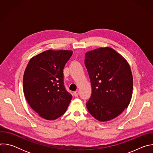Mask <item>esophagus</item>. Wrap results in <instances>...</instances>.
<instances>
[{"instance_id":"esophagus-1","label":"esophagus","mask_w":153,"mask_h":153,"mask_svg":"<svg viewBox=\"0 0 153 153\" xmlns=\"http://www.w3.org/2000/svg\"><path fill=\"white\" fill-rule=\"evenodd\" d=\"M79 93V91L78 90H77V91H76L74 92V96L75 97H76V96H78Z\"/></svg>"}]
</instances>
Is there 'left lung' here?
Listing matches in <instances>:
<instances>
[{"label": "left lung", "mask_w": 153, "mask_h": 153, "mask_svg": "<svg viewBox=\"0 0 153 153\" xmlns=\"http://www.w3.org/2000/svg\"><path fill=\"white\" fill-rule=\"evenodd\" d=\"M85 64L92 87L86 103L89 113L101 122L116 117L132 97L133 80L128 63L114 50L105 47L86 53Z\"/></svg>", "instance_id": "8db88e82"}]
</instances>
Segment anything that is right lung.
<instances>
[{
    "label": "right lung",
    "mask_w": 153,
    "mask_h": 153,
    "mask_svg": "<svg viewBox=\"0 0 153 153\" xmlns=\"http://www.w3.org/2000/svg\"><path fill=\"white\" fill-rule=\"evenodd\" d=\"M70 50H47L32 57L25 70L23 88L27 102L45 119L53 120L66 112L72 95L63 82V68Z\"/></svg>",
    "instance_id": "obj_1"
}]
</instances>
